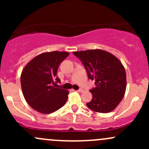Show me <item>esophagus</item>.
Instances as JSON below:
<instances>
[{
  "instance_id": "esophagus-1",
  "label": "esophagus",
  "mask_w": 149,
  "mask_h": 149,
  "mask_svg": "<svg viewBox=\"0 0 149 149\" xmlns=\"http://www.w3.org/2000/svg\"><path fill=\"white\" fill-rule=\"evenodd\" d=\"M76 91H78V92H83L84 89H83V88H79V89L77 90Z\"/></svg>"
}]
</instances>
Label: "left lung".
<instances>
[{"label": "left lung", "mask_w": 149, "mask_h": 149, "mask_svg": "<svg viewBox=\"0 0 149 149\" xmlns=\"http://www.w3.org/2000/svg\"><path fill=\"white\" fill-rule=\"evenodd\" d=\"M85 68L88 79L95 81L90 89L92 100L87 107L94 112L107 113L114 110L124 97L126 73L120 61L102 49L73 52Z\"/></svg>", "instance_id": "left-lung-1"}]
</instances>
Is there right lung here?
I'll list each match as a JSON object with an SVG mask.
<instances>
[{
    "label": "right lung",
    "instance_id": "obj_1",
    "mask_svg": "<svg viewBox=\"0 0 149 149\" xmlns=\"http://www.w3.org/2000/svg\"><path fill=\"white\" fill-rule=\"evenodd\" d=\"M68 55V52L59 51L45 52L33 58L22 70L21 85L24 97L37 112L52 113L67 101L69 93L58 86L61 80L57 71Z\"/></svg>",
    "mask_w": 149,
    "mask_h": 149
}]
</instances>
